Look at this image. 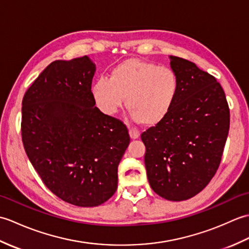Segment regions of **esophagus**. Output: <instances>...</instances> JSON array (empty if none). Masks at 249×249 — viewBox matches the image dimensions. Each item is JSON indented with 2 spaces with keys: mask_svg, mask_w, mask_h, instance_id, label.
<instances>
[{
  "mask_svg": "<svg viewBox=\"0 0 249 249\" xmlns=\"http://www.w3.org/2000/svg\"><path fill=\"white\" fill-rule=\"evenodd\" d=\"M129 136L131 139H137L139 138L140 136V131L137 128H129Z\"/></svg>",
  "mask_w": 249,
  "mask_h": 249,
  "instance_id": "obj_1",
  "label": "esophagus"
}]
</instances>
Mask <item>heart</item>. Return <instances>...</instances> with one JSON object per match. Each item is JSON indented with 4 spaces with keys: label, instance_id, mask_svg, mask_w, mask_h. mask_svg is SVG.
I'll use <instances>...</instances> for the list:
<instances>
[{
    "label": "heart",
    "instance_id": "heart-1",
    "mask_svg": "<svg viewBox=\"0 0 249 249\" xmlns=\"http://www.w3.org/2000/svg\"><path fill=\"white\" fill-rule=\"evenodd\" d=\"M173 70L139 59H128L114 66L110 78L99 77L92 87L98 107L114 114L124 104L134 120L156 125L170 112L178 92Z\"/></svg>",
    "mask_w": 249,
    "mask_h": 249
}]
</instances>
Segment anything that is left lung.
Segmentation results:
<instances>
[{"label": "left lung", "mask_w": 249, "mask_h": 249, "mask_svg": "<svg viewBox=\"0 0 249 249\" xmlns=\"http://www.w3.org/2000/svg\"><path fill=\"white\" fill-rule=\"evenodd\" d=\"M170 65L179 84L176 103L141 140L152 189L161 198L183 201L199 194L217 171L230 111L215 77L178 56H170Z\"/></svg>", "instance_id": "left-lung-1"}]
</instances>
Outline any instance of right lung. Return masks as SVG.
I'll use <instances>...</instances> for the list:
<instances>
[{
	"label": "right lung",
	"instance_id": "obj_1",
	"mask_svg": "<svg viewBox=\"0 0 249 249\" xmlns=\"http://www.w3.org/2000/svg\"><path fill=\"white\" fill-rule=\"evenodd\" d=\"M94 73L87 55L54 61L22 100L21 136L31 163L55 196L83 208L112 197L130 141L123 122L95 107Z\"/></svg>",
	"mask_w": 249,
	"mask_h": 249
}]
</instances>
